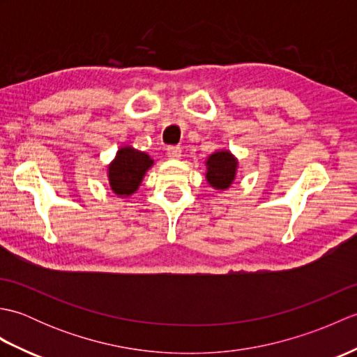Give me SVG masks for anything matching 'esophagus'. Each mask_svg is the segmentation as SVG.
Returning <instances> with one entry per match:
<instances>
[{
  "instance_id": "obj_1",
  "label": "esophagus",
  "mask_w": 357,
  "mask_h": 357,
  "mask_svg": "<svg viewBox=\"0 0 357 357\" xmlns=\"http://www.w3.org/2000/svg\"><path fill=\"white\" fill-rule=\"evenodd\" d=\"M181 153H183V150H181L179 146L167 147V155H169L170 158H181Z\"/></svg>"
}]
</instances>
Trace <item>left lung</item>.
Returning a JSON list of instances; mask_svg holds the SVG:
<instances>
[{
  "label": "left lung",
  "instance_id": "obj_1",
  "mask_svg": "<svg viewBox=\"0 0 357 357\" xmlns=\"http://www.w3.org/2000/svg\"><path fill=\"white\" fill-rule=\"evenodd\" d=\"M238 161L230 151H216L207 159V181L216 190H225L233 183Z\"/></svg>",
  "mask_w": 357,
  "mask_h": 357
}]
</instances>
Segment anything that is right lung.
<instances>
[{"label": "right lung", "instance_id": "obj_1", "mask_svg": "<svg viewBox=\"0 0 357 357\" xmlns=\"http://www.w3.org/2000/svg\"><path fill=\"white\" fill-rule=\"evenodd\" d=\"M153 164L150 156L130 147L121 149L116 159L109 167V181L112 190L116 195L128 196L139 187L142 176Z\"/></svg>", "mask_w": 357, "mask_h": 357}]
</instances>
